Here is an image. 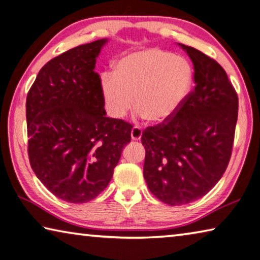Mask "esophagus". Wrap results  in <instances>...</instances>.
I'll use <instances>...</instances> for the list:
<instances>
[{"instance_id": "esophagus-1", "label": "esophagus", "mask_w": 260, "mask_h": 260, "mask_svg": "<svg viewBox=\"0 0 260 260\" xmlns=\"http://www.w3.org/2000/svg\"><path fill=\"white\" fill-rule=\"evenodd\" d=\"M143 130L140 129L139 126H134L133 130H131V139L133 140H139L142 138Z\"/></svg>"}]
</instances>
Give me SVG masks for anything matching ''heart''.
<instances>
[{"label":"heart","instance_id":"1","mask_svg":"<svg viewBox=\"0 0 260 260\" xmlns=\"http://www.w3.org/2000/svg\"><path fill=\"white\" fill-rule=\"evenodd\" d=\"M193 68L188 59L159 48L125 55L115 63L113 74L101 77L106 110L121 120L133 108L154 124L175 116L193 86Z\"/></svg>","mask_w":260,"mask_h":260}]
</instances>
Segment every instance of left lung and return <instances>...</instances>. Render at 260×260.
Returning a JSON list of instances; mask_svg holds the SVG:
<instances>
[{"label":"left lung","mask_w":260,"mask_h":260,"mask_svg":"<svg viewBox=\"0 0 260 260\" xmlns=\"http://www.w3.org/2000/svg\"><path fill=\"white\" fill-rule=\"evenodd\" d=\"M194 70L193 91L172 120L144 131V178L168 205L202 198L222 177L232 155L238 98L223 68L178 44Z\"/></svg>","instance_id":"1"}]
</instances>
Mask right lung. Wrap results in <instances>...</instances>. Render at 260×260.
<instances>
[{
	"instance_id": "obj_1",
	"label": "right lung",
	"mask_w": 260,
	"mask_h": 260,
	"mask_svg": "<svg viewBox=\"0 0 260 260\" xmlns=\"http://www.w3.org/2000/svg\"><path fill=\"white\" fill-rule=\"evenodd\" d=\"M107 39L69 49L41 68L26 99L29 164L62 201L94 199L113 177L133 125L106 116L95 62Z\"/></svg>"
}]
</instances>
